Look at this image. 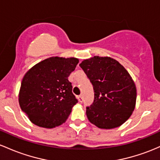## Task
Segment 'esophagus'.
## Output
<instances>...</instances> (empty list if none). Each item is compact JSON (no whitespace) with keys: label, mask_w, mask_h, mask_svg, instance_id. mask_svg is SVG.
<instances>
[{"label":"esophagus","mask_w":160,"mask_h":160,"mask_svg":"<svg viewBox=\"0 0 160 160\" xmlns=\"http://www.w3.org/2000/svg\"><path fill=\"white\" fill-rule=\"evenodd\" d=\"M77 98H78V102H80V103H82V95H79V96H78L77 97Z\"/></svg>","instance_id":"1"}]
</instances>
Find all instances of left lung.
<instances>
[{
  "mask_svg": "<svg viewBox=\"0 0 160 160\" xmlns=\"http://www.w3.org/2000/svg\"><path fill=\"white\" fill-rule=\"evenodd\" d=\"M93 85L94 103L86 107L90 122L103 129L125 123L135 108L137 89L128 72L117 60L94 56L79 64Z\"/></svg>",
  "mask_w": 160,
  "mask_h": 160,
  "instance_id": "obj_1",
  "label": "left lung"
}]
</instances>
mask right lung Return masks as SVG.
Instances as JSON below:
<instances>
[{"instance_id":"1","label":"right lung","mask_w":160,"mask_h":160,"mask_svg":"<svg viewBox=\"0 0 160 160\" xmlns=\"http://www.w3.org/2000/svg\"><path fill=\"white\" fill-rule=\"evenodd\" d=\"M78 59L52 57L25 74L19 93L20 108L39 127L53 128L66 121L78 100L68 80Z\"/></svg>"}]
</instances>
